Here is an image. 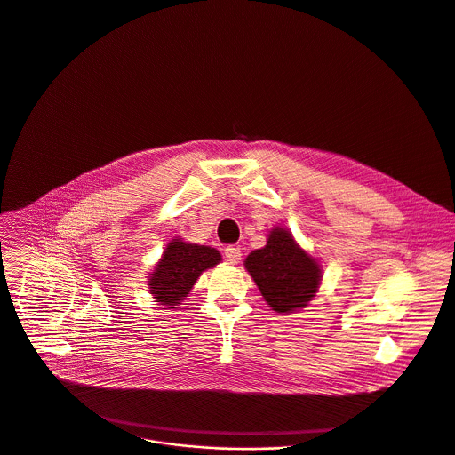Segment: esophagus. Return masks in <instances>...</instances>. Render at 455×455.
<instances>
[{
    "mask_svg": "<svg viewBox=\"0 0 455 455\" xmlns=\"http://www.w3.org/2000/svg\"><path fill=\"white\" fill-rule=\"evenodd\" d=\"M224 256H226V259H228L229 263H238V261L242 259V251H240V247L229 245V247H226V251H224Z\"/></svg>",
    "mask_w": 455,
    "mask_h": 455,
    "instance_id": "1",
    "label": "esophagus"
}]
</instances>
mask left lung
Masks as SVG:
<instances>
[{
  "label": "left lung",
  "instance_id": "obj_1",
  "mask_svg": "<svg viewBox=\"0 0 455 455\" xmlns=\"http://www.w3.org/2000/svg\"><path fill=\"white\" fill-rule=\"evenodd\" d=\"M245 268L265 300L277 313H291L304 307L315 297L320 283L316 261L281 228L270 231L263 249L247 256Z\"/></svg>",
  "mask_w": 455,
  "mask_h": 455
}]
</instances>
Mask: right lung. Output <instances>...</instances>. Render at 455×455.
Wrapping results in <instances>:
<instances>
[{"instance_id":"1","label":"right lung","mask_w":455,"mask_h":455,"mask_svg":"<svg viewBox=\"0 0 455 455\" xmlns=\"http://www.w3.org/2000/svg\"><path fill=\"white\" fill-rule=\"evenodd\" d=\"M219 261V251L176 240L169 243L149 279L151 293L164 306H178L188 295L197 277Z\"/></svg>"}]
</instances>
